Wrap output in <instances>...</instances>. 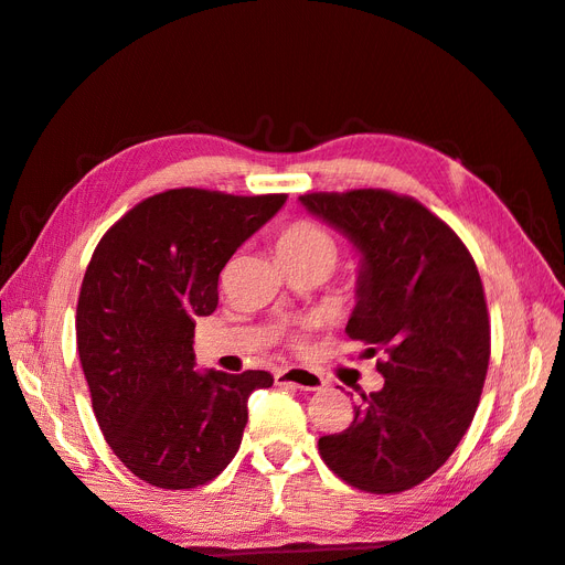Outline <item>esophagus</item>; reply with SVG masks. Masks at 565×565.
I'll return each mask as SVG.
<instances>
[{
    "label": "esophagus",
    "instance_id": "34e87169",
    "mask_svg": "<svg viewBox=\"0 0 565 565\" xmlns=\"http://www.w3.org/2000/svg\"><path fill=\"white\" fill-rule=\"evenodd\" d=\"M273 380L278 386H295L301 391H320L324 386L322 374L309 367H282Z\"/></svg>",
    "mask_w": 565,
    "mask_h": 565
}]
</instances>
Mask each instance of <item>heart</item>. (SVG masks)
I'll use <instances>...</instances> for the list:
<instances>
[{"instance_id": "b5f03b06", "label": "heart", "mask_w": 565, "mask_h": 565, "mask_svg": "<svg viewBox=\"0 0 565 565\" xmlns=\"http://www.w3.org/2000/svg\"><path fill=\"white\" fill-rule=\"evenodd\" d=\"M330 249L334 254L332 237L324 233L320 226L311 224V221H295L289 224L280 237H278V249Z\"/></svg>"}]
</instances>
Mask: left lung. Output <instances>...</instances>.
<instances>
[{
    "instance_id": "8db88e82",
    "label": "left lung",
    "mask_w": 565,
    "mask_h": 565,
    "mask_svg": "<svg viewBox=\"0 0 565 565\" xmlns=\"http://www.w3.org/2000/svg\"><path fill=\"white\" fill-rule=\"evenodd\" d=\"M299 200L361 252L347 334L384 353V386L363 393L344 431L318 440L320 457L358 490H409L446 465L481 401L490 361L481 276L459 235L415 198L355 188Z\"/></svg>"
}]
</instances>
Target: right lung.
Here are the masks:
<instances>
[{
	"instance_id": "1",
	"label": "right lung",
	"mask_w": 565,
	"mask_h": 565,
	"mask_svg": "<svg viewBox=\"0 0 565 565\" xmlns=\"http://www.w3.org/2000/svg\"><path fill=\"white\" fill-rule=\"evenodd\" d=\"M287 195L172 188L100 237L77 299V351L110 450L162 490L210 483L241 448L264 370L198 372L195 322L218 303V273Z\"/></svg>"
}]
</instances>
